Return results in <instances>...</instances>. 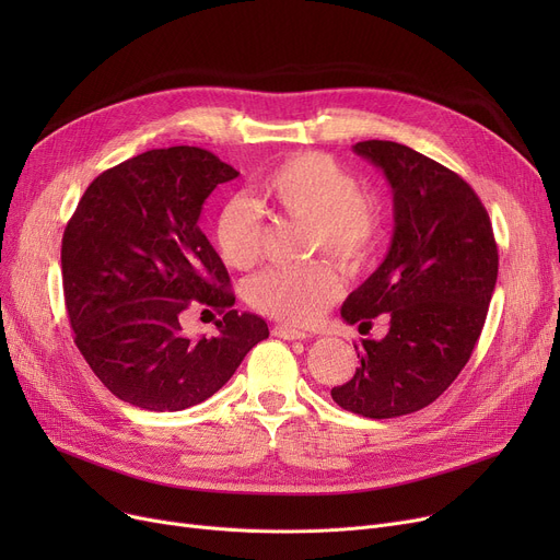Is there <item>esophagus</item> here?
Wrapping results in <instances>:
<instances>
[{
	"instance_id": "34e87169",
	"label": "esophagus",
	"mask_w": 560,
	"mask_h": 560,
	"mask_svg": "<svg viewBox=\"0 0 560 560\" xmlns=\"http://www.w3.org/2000/svg\"><path fill=\"white\" fill-rule=\"evenodd\" d=\"M272 334H275V336H279V338H283V340H306V338H308V334H306V331L292 329V327H288V325H279V327H275V329H272Z\"/></svg>"
}]
</instances>
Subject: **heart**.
<instances>
[{
	"mask_svg": "<svg viewBox=\"0 0 560 560\" xmlns=\"http://www.w3.org/2000/svg\"><path fill=\"white\" fill-rule=\"evenodd\" d=\"M260 195L295 222L311 224L313 254L325 252L345 270L357 272L381 238V211L359 190L357 176L334 156L302 152L288 156L260 179ZM215 245L233 270H252L262 258L265 224L245 197L229 199L215 220ZM247 302L258 313L306 327L342 295V277L329 262L304 270H272L247 283Z\"/></svg>",
	"mask_w": 560,
	"mask_h": 560,
	"instance_id": "b5f03b06",
	"label": "heart"
}]
</instances>
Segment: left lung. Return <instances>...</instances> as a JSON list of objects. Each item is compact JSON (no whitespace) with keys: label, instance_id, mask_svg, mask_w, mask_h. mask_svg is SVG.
<instances>
[{"label":"left lung","instance_id":"left-lung-1","mask_svg":"<svg viewBox=\"0 0 560 560\" xmlns=\"http://www.w3.org/2000/svg\"><path fill=\"white\" fill-rule=\"evenodd\" d=\"M354 152L384 170L395 233L386 260L342 304L349 325L388 313L384 340H361V365L334 401L372 420L416 413L443 395L475 351L499 254L486 206L456 172L390 140Z\"/></svg>","mask_w":560,"mask_h":560}]
</instances>
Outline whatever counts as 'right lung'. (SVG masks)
Returning a JSON list of instances; mask_svg holds the SVG:
<instances>
[{
    "label": "right lung",
    "instance_id": "obj_1",
    "mask_svg": "<svg viewBox=\"0 0 560 560\" xmlns=\"http://www.w3.org/2000/svg\"><path fill=\"white\" fill-rule=\"evenodd\" d=\"M238 174L199 147L144 152L102 172L66 226L74 342L127 404L161 413L201 404L270 336L262 317L231 308L229 272L197 224L206 197ZM188 310L222 314L219 334L186 337Z\"/></svg>",
    "mask_w": 560,
    "mask_h": 560
}]
</instances>
